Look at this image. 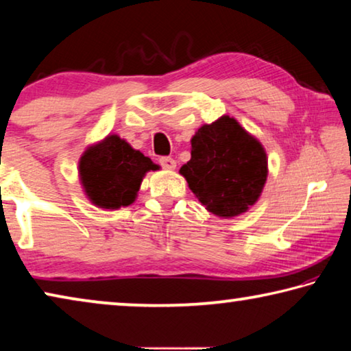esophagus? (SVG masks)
I'll return each mask as SVG.
<instances>
[{"label": "esophagus", "mask_w": 351, "mask_h": 351, "mask_svg": "<svg viewBox=\"0 0 351 351\" xmlns=\"http://www.w3.org/2000/svg\"><path fill=\"white\" fill-rule=\"evenodd\" d=\"M159 164H161L162 169H165V170H175V169H176L175 159H171V158H169V156L159 158Z\"/></svg>", "instance_id": "34e87169"}]
</instances>
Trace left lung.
<instances>
[{"label": "left lung", "instance_id": "1", "mask_svg": "<svg viewBox=\"0 0 351 351\" xmlns=\"http://www.w3.org/2000/svg\"><path fill=\"white\" fill-rule=\"evenodd\" d=\"M192 158L180 173L213 215L232 218L257 203L268 176L263 145L234 117L206 123L192 138Z\"/></svg>", "mask_w": 351, "mask_h": 351}]
</instances>
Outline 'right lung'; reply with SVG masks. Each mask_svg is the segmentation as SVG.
<instances>
[{
  "label": "right lung",
  "mask_w": 351,
  "mask_h": 351,
  "mask_svg": "<svg viewBox=\"0 0 351 351\" xmlns=\"http://www.w3.org/2000/svg\"><path fill=\"white\" fill-rule=\"evenodd\" d=\"M150 170H159V165L117 134H108L88 147L79 161L83 192L100 209L112 210L133 204Z\"/></svg>",
  "instance_id": "right-lung-1"
}]
</instances>
